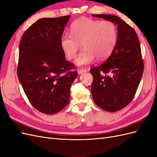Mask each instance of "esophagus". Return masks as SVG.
Returning a JSON list of instances; mask_svg holds the SVG:
<instances>
[{
	"mask_svg": "<svg viewBox=\"0 0 157 157\" xmlns=\"http://www.w3.org/2000/svg\"><path fill=\"white\" fill-rule=\"evenodd\" d=\"M87 71H88L87 69H80V70L78 71V74H79V75L82 74L85 72H87Z\"/></svg>",
	"mask_w": 157,
	"mask_h": 157,
	"instance_id": "1",
	"label": "esophagus"
}]
</instances>
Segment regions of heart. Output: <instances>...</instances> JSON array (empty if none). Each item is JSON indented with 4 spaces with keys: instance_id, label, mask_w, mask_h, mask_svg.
Returning <instances> with one entry per match:
<instances>
[{
    "instance_id": "b5f03b06",
    "label": "heart",
    "mask_w": 157,
    "mask_h": 157,
    "mask_svg": "<svg viewBox=\"0 0 157 157\" xmlns=\"http://www.w3.org/2000/svg\"><path fill=\"white\" fill-rule=\"evenodd\" d=\"M71 35L60 39V46L69 59L76 58L82 44L84 50L76 61L79 66L88 65L98 59L104 60L113 52L117 40V28L112 21L80 18L72 23Z\"/></svg>"
}]
</instances>
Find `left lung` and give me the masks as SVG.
I'll return each mask as SVG.
<instances>
[{
    "label": "left lung",
    "mask_w": 157,
    "mask_h": 157,
    "mask_svg": "<svg viewBox=\"0 0 157 157\" xmlns=\"http://www.w3.org/2000/svg\"><path fill=\"white\" fill-rule=\"evenodd\" d=\"M117 25V40L110 56L103 64L90 69L91 92L95 103L103 110L116 112L134 98L144 72L138 36L132 27L113 15L92 14Z\"/></svg>",
    "instance_id": "8db88e82"
}]
</instances>
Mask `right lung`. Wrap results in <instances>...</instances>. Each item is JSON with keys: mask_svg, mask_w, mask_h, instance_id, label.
Returning <instances> with one entry per match:
<instances>
[{"mask_svg": "<svg viewBox=\"0 0 157 157\" xmlns=\"http://www.w3.org/2000/svg\"><path fill=\"white\" fill-rule=\"evenodd\" d=\"M71 16L37 20L23 33L19 48L17 77L36 110L52 115L67 105L77 77L65 60L60 39Z\"/></svg>", "mask_w": 157, "mask_h": 157, "instance_id": "right-lung-1", "label": "right lung"}]
</instances>
